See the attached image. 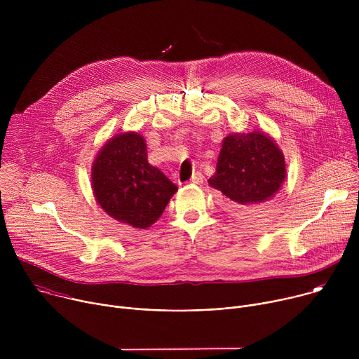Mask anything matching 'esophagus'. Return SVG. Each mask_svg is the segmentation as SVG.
I'll use <instances>...</instances> for the list:
<instances>
[{
	"mask_svg": "<svg viewBox=\"0 0 359 359\" xmlns=\"http://www.w3.org/2000/svg\"><path fill=\"white\" fill-rule=\"evenodd\" d=\"M201 182H203V175H201L200 172L194 173V175L191 176V179H190V183H194V184H200Z\"/></svg>",
	"mask_w": 359,
	"mask_h": 359,
	"instance_id": "esophagus-1",
	"label": "esophagus"
}]
</instances>
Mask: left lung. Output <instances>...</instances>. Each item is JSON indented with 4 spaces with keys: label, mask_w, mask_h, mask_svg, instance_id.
Wrapping results in <instances>:
<instances>
[{
    "label": "left lung",
    "mask_w": 359,
    "mask_h": 359,
    "mask_svg": "<svg viewBox=\"0 0 359 359\" xmlns=\"http://www.w3.org/2000/svg\"><path fill=\"white\" fill-rule=\"evenodd\" d=\"M285 179L284 156L262 132L234 133L223 140L216 173L209 184L222 191L226 209L238 216H257Z\"/></svg>",
    "instance_id": "1"
}]
</instances>
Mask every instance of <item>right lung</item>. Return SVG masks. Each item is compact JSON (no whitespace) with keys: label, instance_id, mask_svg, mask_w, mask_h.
Returning a JSON list of instances; mask_svg holds the SVG:
<instances>
[{"label":"right lung","instance_id":"1","mask_svg":"<svg viewBox=\"0 0 359 359\" xmlns=\"http://www.w3.org/2000/svg\"><path fill=\"white\" fill-rule=\"evenodd\" d=\"M144 139L122 133L100 149L92 166V187L100 208L111 217L146 229L165 212L177 186L147 163Z\"/></svg>","mask_w":359,"mask_h":359}]
</instances>
